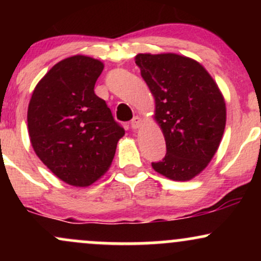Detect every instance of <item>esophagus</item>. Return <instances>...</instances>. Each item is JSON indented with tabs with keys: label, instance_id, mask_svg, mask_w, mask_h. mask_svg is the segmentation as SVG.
Returning <instances> with one entry per match:
<instances>
[{
	"label": "esophagus",
	"instance_id": "obj_1",
	"mask_svg": "<svg viewBox=\"0 0 261 261\" xmlns=\"http://www.w3.org/2000/svg\"><path fill=\"white\" fill-rule=\"evenodd\" d=\"M141 125H142V121H141V119L139 116H135V118L131 120V127L134 128V130H137Z\"/></svg>",
	"mask_w": 261,
	"mask_h": 261
}]
</instances>
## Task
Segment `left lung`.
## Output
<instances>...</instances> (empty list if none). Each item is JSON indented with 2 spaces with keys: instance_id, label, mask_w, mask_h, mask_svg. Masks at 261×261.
I'll return each mask as SVG.
<instances>
[{
  "instance_id": "8db88e82",
  "label": "left lung",
  "mask_w": 261,
  "mask_h": 261,
  "mask_svg": "<svg viewBox=\"0 0 261 261\" xmlns=\"http://www.w3.org/2000/svg\"><path fill=\"white\" fill-rule=\"evenodd\" d=\"M135 62L154 97V120L167 154L152 163L175 181L199 175L217 152L226 126V103L201 64L178 54H139Z\"/></svg>"
}]
</instances>
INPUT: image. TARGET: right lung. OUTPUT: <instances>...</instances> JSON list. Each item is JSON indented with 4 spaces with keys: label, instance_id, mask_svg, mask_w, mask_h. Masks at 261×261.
Returning a JSON list of instances; mask_svg holds the SVG:
<instances>
[{
    "label": "right lung",
    "instance_id": "add662e5",
    "mask_svg": "<svg viewBox=\"0 0 261 261\" xmlns=\"http://www.w3.org/2000/svg\"><path fill=\"white\" fill-rule=\"evenodd\" d=\"M104 68L99 60L74 55L54 65L38 82L28 107L35 154L72 187H89L109 169L125 130L95 95Z\"/></svg>",
    "mask_w": 261,
    "mask_h": 261
}]
</instances>
